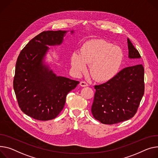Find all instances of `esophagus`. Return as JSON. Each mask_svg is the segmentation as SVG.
Instances as JSON below:
<instances>
[{
  "label": "esophagus",
  "instance_id": "1",
  "mask_svg": "<svg viewBox=\"0 0 158 158\" xmlns=\"http://www.w3.org/2000/svg\"><path fill=\"white\" fill-rule=\"evenodd\" d=\"M80 85L82 87H86V86H88V84L86 82H85V81H81L80 82Z\"/></svg>",
  "mask_w": 158,
  "mask_h": 158
}]
</instances>
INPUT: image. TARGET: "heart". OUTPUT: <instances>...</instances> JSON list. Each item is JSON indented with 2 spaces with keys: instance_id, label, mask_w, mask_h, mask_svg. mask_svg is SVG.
I'll return each instance as SVG.
<instances>
[{
  "instance_id": "b5f03b06",
  "label": "heart",
  "mask_w": 158,
  "mask_h": 158,
  "mask_svg": "<svg viewBox=\"0 0 158 158\" xmlns=\"http://www.w3.org/2000/svg\"><path fill=\"white\" fill-rule=\"evenodd\" d=\"M123 58L121 49L108 42L93 39L83 43L79 52L71 56L72 67L77 73L86 70L97 81L103 82L112 79L118 72Z\"/></svg>"
}]
</instances>
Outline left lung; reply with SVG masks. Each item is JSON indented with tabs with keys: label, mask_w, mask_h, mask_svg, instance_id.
Listing matches in <instances>:
<instances>
[{
	"label": "left lung",
	"mask_w": 158,
	"mask_h": 158,
	"mask_svg": "<svg viewBox=\"0 0 158 158\" xmlns=\"http://www.w3.org/2000/svg\"><path fill=\"white\" fill-rule=\"evenodd\" d=\"M128 44V57L141 58L129 39ZM94 87L96 92L91 112L94 119L106 124L128 120L137 111L144 94L143 67L136 64L126 67L107 82Z\"/></svg>",
	"instance_id": "left-lung-1"
}]
</instances>
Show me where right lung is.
<instances>
[{
  "label": "right lung",
  "instance_id": "add662e5",
  "mask_svg": "<svg viewBox=\"0 0 158 158\" xmlns=\"http://www.w3.org/2000/svg\"><path fill=\"white\" fill-rule=\"evenodd\" d=\"M66 32L43 31L30 40L18 57L14 90L20 109L35 119L48 121L57 117L64 107L67 94L79 83L56 76L44 64L47 45L60 44Z\"/></svg>",
  "mask_w": 158,
  "mask_h": 158
}]
</instances>
